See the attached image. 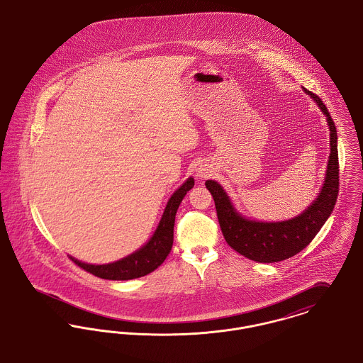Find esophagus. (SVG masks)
I'll return each instance as SVG.
<instances>
[{"mask_svg": "<svg viewBox=\"0 0 363 363\" xmlns=\"http://www.w3.org/2000/svg\"><path fill=\"white\" fill-rule=\"evenodd\" d=\"M199 177H205V173L199 172Z\"/></svg>", "mask_w": 363, "mask_h": 363, "instance_id": "obj_1", "label": "esophagus"}]
</instances>
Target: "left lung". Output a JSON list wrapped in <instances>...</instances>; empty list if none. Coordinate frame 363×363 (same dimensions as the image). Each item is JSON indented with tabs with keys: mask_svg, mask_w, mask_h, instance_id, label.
<instances>
[{
	"mask_svg": "<svg viewBox=\"0 0 363 363\" xmlns=\"http://www.w3.org/2000/svg\"><path fill=\"white\" fill-rule=\"evenodd\" d=\"M323 111L330 131V154L328 160L323 189L315 201L301 213L286 221L262 223L248 220L233 208L224 189L214 180H206L205 186L214 199L218 223L230 247L251 261L272 264L284 261L301 252L315 238L330 216L339 195V154L337 133L335 123L320 96L303 87Z\"/></svg>",
	"mask_w": 363,
	"mask_h": 363,
	"instance_id": "1",
	"label": "left lung"
}]
</instances>
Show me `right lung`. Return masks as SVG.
Returning <instances> with one entry per match:
<instances>
[{"mask_svg": "<svg viewBox=\"0 0 363 363\" xmlns=\"http://www.w3.org/2000/svg\"><path fill=\"white\" fill-rule=\"evenodd\" d=\"M192 187H194V179L189 177L177 190L173 192L153 236L143 247L139 248L131 255L108 265H90V264L80 262L72 257L69 258L77 264V267L105 280H133V279H138L152 273L165 261V258L172 250L173 225H174L176 211L179 209V205L183 201V198L186 196L187 191H190Z\"/></svg>", "mask_w": 363, "mask_h": 363, "instance_id": "right-lung-1", "label": "right lung"}]
</instances>
